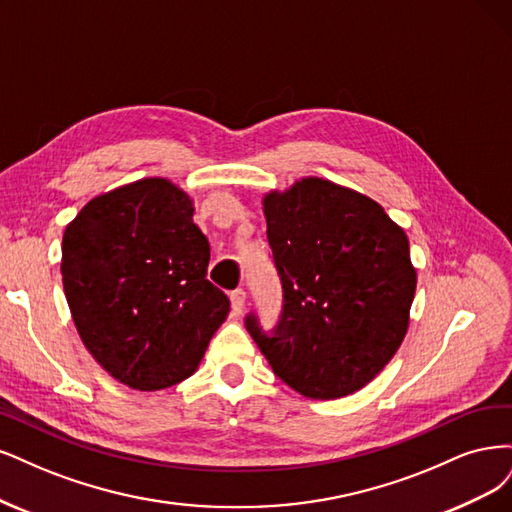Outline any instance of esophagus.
I'll return each mask as SVG.
<instances>
[{
	"label": "esophagus",
	"instance_id": "esophagus-1",
	"mask_svg": "<svg viewBox=\"0 0 512 512\" xmlns=\"http://www.w3.org/2000/svg\"><path fill=\"white\" fill-rule=\"evenodd\" d=\"M229 300H232V308L236 315H240V312L244 310V304H246V291L244 289H236L229 293Z\"/></svg>",
	"mask_w": 512,
	"mask_h": 512
}]
</instances>
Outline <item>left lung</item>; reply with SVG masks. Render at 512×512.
Masks as SVG:
<instances>
[{
  "label": "left lung",
  "mask_w": 512,
  "mask_h": 512,
  "mask_svg": "<svg viewBox=\"0 0 512 512\" xmlns=\"http://www.w3.org/2000/svg\"><path fill=\"white\" fill-rule=\"evenodd\" d=\"M285 306L274 336L246 329L274 374L310 400L366 387L400 349L417 270L404 229L368 195L308 176L263 195Z\"/></svg>",
  "instance_id": "1"
}]
</instances>
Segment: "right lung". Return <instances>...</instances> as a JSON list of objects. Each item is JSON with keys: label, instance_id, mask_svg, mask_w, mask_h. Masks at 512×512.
<instances>
[{"label": "right lung", "instance_id": "obj_1", "mask_svg": "<svg viewBox=\"0 0 512 512\" xmlns=\"http://www.w3.org/2000/svg\"><path fill=\"white\" fill-rule=\"evenodd\" d=\"M193 210L189 193L153 176L95 195L65 227L61 278L78 336L136 391L189 378L229 315Z\"/></svg>", "mask_w": 512, "mask_h": 512}]
</instances>
